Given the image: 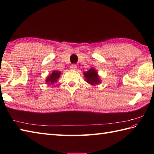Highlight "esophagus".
I'll list each match as a JSON object with an SVG mask.
<instances>
[{
    "mask_svg": "<svg viewBox=\"0 0 154 154\" xmlns=\"http://www.w3.org/2000/svg\"><path fill=\"white\" fill-rule=\"evenodd\" d=\"M77 65H75V64H73V65H71V67H70V69H73V70H75V69H77Z\"/></svg>",
    "mask_w": 154,
    "mask_h": 154,
    "instance_id": "1",
    "label": "esophagus"
}]
</instances>
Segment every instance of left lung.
I'll return each mask as SVG.
<instances>
[{"mask_svg": "<svg viewBox=\"0 0 154 154\" xmlns=\"http://www.w3.org/2000/svg\"><path fill=\"white\" fill-rule=\"evenodd\" d=\"M85 80L87 83L90 84L92 86L98 85L101 83V79L98 74L97 71L93 67H91L87 71L83 72Z\"/></svg>", "mask_w": 154, "mask_h": 154, "instance_id": "1", "label": "left lung"}]
</instances>
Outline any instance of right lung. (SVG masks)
Returning <instances> with one entry per match:
<instances>
[{
    "label": "right lung",
    "instance_id": "right-lung-1",
    "mask_svg": "<svg viewBox=\"0 0 154 154\" xmlns=\"http://www.w3.org/2000/svg\"><path fill=\"white\" fill-rule=\"evenodd\" d=\"M60 75V71L54 70L51 74L48 75L46 79H45V83L48 85H53L54 83H56L57 79L61 77Z\"/></svg>",
    "mask_w": 154,
    "mask_h": 154
}]
</instances>
